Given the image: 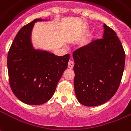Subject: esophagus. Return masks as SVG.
Wrapping results in <instances>:
<instances>
[{
  "label": "esophagus",
  "instance_id": "1",
  "mask_svg": "<svg viewBox=\"0 0 131 131\" xmlns=\"http://www.w3.org/2000/svg\"><path fill=\"white\" fill-rule=\"evenodd\" d=\"M73 65H74V63L72 61H69L68 62V68L69 69H73Z\"/></svg>",
  "mask_w": 131,
  "mask_h": 131
}]
</instances>
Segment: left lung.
Wrapping results in <instances>:
<instances>
[{"instance_id": "obj_1", "label": "left lung", "mask_w": 131, "mask_h": 131, "mask_svg": "<svg viewBox=\"0 0 131 131\" xmlns=\"http://www.w3.org/2000/svg\"><path fill=\"white\" fill-rule=\"evenodd\" d=\"M103 38L93 40L73 53L74 90L85 106L107 102L119 87L125 65V52L117 34L103 25Z\"/></svg>"}]
</instances>
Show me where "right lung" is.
Listing matches in <instances>:
<instances>
[{"label": "right lung", "mask_w": 131, "mask_h": 131, "mask_svg": "<svg viewBox=\"0 0 131 131\" xmlns=\"http://www.w3.org/2000/svg\"><path fill=\"white\" fill-rule=\"evenodd\" d=\"M35 19L16 34L7 54L9 83L14 95L24 103L41 105L53 96L70 56H55L32 49L30 36Z\"/></svg>", "instance_id": "right-lung-1"}]
</instances>
